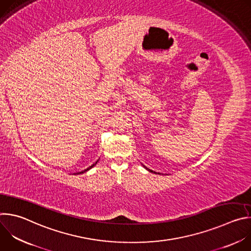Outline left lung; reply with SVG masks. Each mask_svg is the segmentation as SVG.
I'll use <instances>...</instances> for the list:
<instances>
[{
  "mask_svg": "<svg viewBox=\"0 0 251 251\" xmlns=\"http://www.w3.org/2000/svg\"><path fill=\"white\" fill-rule=\"evenodd\" d=\"M143 167H144V168H145V169H146V170H147V171H149V172H151V173H154V174H157V173H156V172H154V171H152V170H150V169H148V168H147V167H146V166H144V165H143Z\"/></svg>",
  "mask_w": 251,
  "mask_h": 251,
  "instance_id": "1",
  "label": "left lung"
}]
</instances>
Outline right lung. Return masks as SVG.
I'll use <instances>...</instances> for the list:
<instances>
[{"label":"right lung","instance_id":"1","mask_svg":"<svg viewBox=\"0 0 251 251\" xmlns=\"http://www.w3.org/2000/svg\"><path fill=\"white\" fill-rule=\"evenodd\" d=\"M97 162H98V160H97V161H96V162H95V163H94V164H92V165H91V166H89V167H88V168H87V169H85V170H84V171H81V172H79V173H75V175H78V174H83V173H85V172H87V171H89V170H90V169H92V168H93V167H94V166H95V165H96V164H97Z\"/></svg>","mask_w":251,"mask_h":251}]
</instances>
